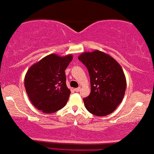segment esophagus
<instances>
[{
  "label": "esophagus",
  "mask_w": 154,
  "mask_h": 154,
  "mask_svg": "<svg viewBox=\"0 0 154 154\" xmlns=\"http://www.w3.org/2000/svg\"><path fill=\"white\" fill-rule=\"evenodd\" d=\"M80 90H81V88H80V87H79V88H75V92H79L80 91Z\"/></svg>",
  "instance_id": "34e87169"
}]
</instances>
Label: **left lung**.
I'll use <instances>...</instances> for the list:
<instances>
[{"label":"left lung","instance_id":"left-lung-1","mask_svg":"<svg viewBox=\"0 0 154 154\" xmlns=\"http://www.w3.org/2000/svg\"><path fill=\"white\" fill-rule=\"evenodd\" d=\"M79 60L87 67L90 79L91 92L83 99L85 108L98 116L111 113L125 95L126 79L121 66L100 50L83 52Z\"/></svg>","mask_w":154,"mask_h":154}]
</instances>
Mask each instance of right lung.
Returning <instances> with one entry per match:
<instances>
[{"instance_id":"obj_1","label":"right lung","mask_w":154,"mask_h":154,"mask_svg":"<svg viewBox=\"0 0 154 154\" xmlns=\"http://www.w3.org/2000/svg\"><path fill=\"white\" fill-rule=\"evenodd\" d=\"M72 54H51L33 64L24 78V87L31 102L45 113H52L66 105L71 94L66 84L65 69Z\"/></svg>"}]
</instances>
